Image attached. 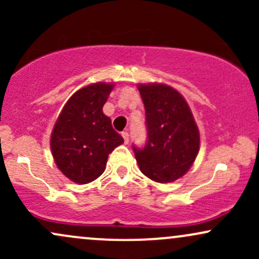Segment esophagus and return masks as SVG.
<instances>
[{"mask_svg":"<svg viewBox=\"0 0 259 259\" xmlns=\"http://www.w3.org/2000/svg\"><path fill=\"white\" fill-rule=\"evenodd\" d=\"M121 136H123V139H124V142H125V144H129V133L127 132H123L121 133Z\"/></svg>","mask_w":259,"mask_h":259,"instance_id":"34e87169","label":"esophagus"}]
</instances>
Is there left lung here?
<instances>
[{
    "instance_id": "left-lung-1",
    "label": "left lung",
    "mask_w": 259,
    "mask_h": 259,
    "mask_svg": "<svg viewBox=\"0 0 259 259\" xmlns=\"http://www.w3.org/2000/svg\"><path fill=\"white\" fill-rule=\"evenodd\" d=\"M146 111L147 141L133 146L140 170L157 183L185 175L200 150V133L191 109L175 89L164 84L139 85Z\"/></svg>"
}]
</instances>
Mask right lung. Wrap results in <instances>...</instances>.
<instances>
[{"label": "right lung", "instance_id": "1", "mask_svg": "<svg viewBox=\"0 0 259 259\" xmlns=\"http://www.w3.org/2000/svg\"><path fill=\"white\" fill-rule=\"evenodd\" d=\"M113 84L80 89L65 103L51 134V151L59 170L76 184L94 181L105 171L108 154L124 142L102 108Z\"/></svg>", "mask_w": 259, "mask_h": 259}]
</instances>
